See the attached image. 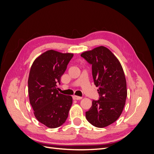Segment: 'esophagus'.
Wrapping results in <instances>:
<instances>
[{
	"label": "esophagus",
	"mask_w": 154,
	"mask_h": 154,
	"mask_svg": "<svg viewBox=\"0 0 154 154\" xmlns=\"http://www.w3.org/2000/svg\"><path fill=\"white\" fill-rule=\"evenodd\" d=\"M73 100H80L82 99V97L80 96H72Z\"/></svg>",
	"instance_id": "1"
}]
</instances>
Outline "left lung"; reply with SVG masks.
<instances>
[{
	"instance_id": "obj_1",
	"label": "left lung",
	"mask_w": 154,
	"mask_h": 154,
	"mask_svg": "<svg viewBox=\"0 0 154 154\" xmlns=\"http://www.w3.org/2000/svg\"><path fill=\"white\" fill-rule=\"evenodd\" d=\"M81 57L92 65V77L100 98L92 100L85 117L96 127L103 128L114 123L122 114L127 96V82L118 59L104 46L85 51Z\"/></svg>"
}]
</instances>
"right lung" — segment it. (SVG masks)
I'll return each instance as SVG.
<instances>
[{
    "label": "right lung",
    "instance_id": "1",
    "mask_svg": "<svg viewBox=\"0 0 154 154\" xmlns=\"http://www.w3.org/2000/svg\"><path fill=\"white\" fill-rule=\"evenodd\" d=\"M73 55L48 50L35 60L30 69V104L36 119L50 128H57L66 122L72 103V96L60 93L57 83H60Z\"/></svg>",
    "mask_w": 154,
    "mask_h": 154
}]
</instances>
